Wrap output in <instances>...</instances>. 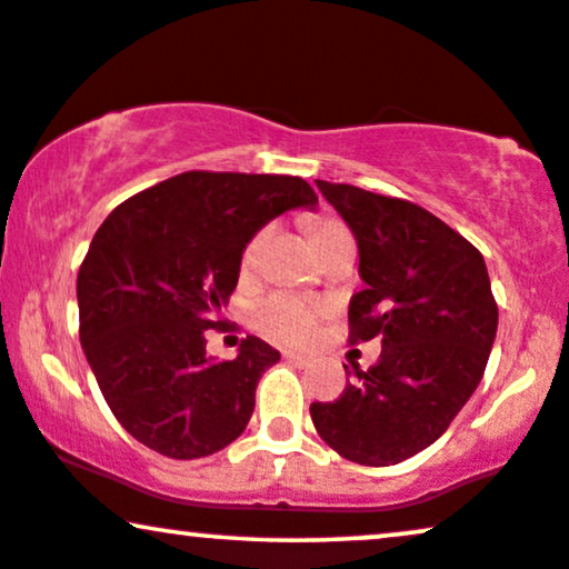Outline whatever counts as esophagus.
<instances>
[{"label":"esophagus","mask_w":569,"mask_h":569,"mask_svg":"<svg viewBox=\"0 0 569 569\" xmlns=\"http://www.w3.org/2000/svg\"><path fill=\"white\" fill-rule=\"evenodd\" d=\"M283 359L291 361V363H297V367H307V363H309V356L293 353V351H283Z\"/></svg>","instance_id":"34e87169"}]
</instances>
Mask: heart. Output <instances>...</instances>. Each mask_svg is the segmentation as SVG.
<instances>
[{"mask_svg":"<svg viewBox=\"0 0 569 569\" xmlns=\"http://www.w3.org/2000/svg\"><path fill=\"white\" fill-rule=\"evenodd\" d=\"M338 229H343V223H340L338 218L322 216L312 221V237L317 244ZM268 237L270 226H262L260 231H254L252 237L247 239L244 249H241V270L257 268L262 249L268 244ZM322 315L325 305H320V301L293 297V293H270L268 299H262L260 305L252 309V320L257 328L268 332L272 338L283 340V343H307V340L315 336L317 322H320Z\"/></svg>","mask_w":569,"mask_h":569,"instance_id":"obj_1","label":"heart"}]
</instances>
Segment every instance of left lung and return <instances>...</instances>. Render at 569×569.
Returning <instances> with one entry per match:
<instances>
[{
  "mask_svg": "<svg viewBox=\"0 0 569 569\" xmlns=\"http://www.w3.org/2000/svg\"><path fill=\"white\" fill-rule=\"evenodd\" d=\"M317 187L351 226L367 283L348 305V343L380 338L382 353L309 413L338 456L396 466L442 437L479 388L499 317L487 262L416 202L322 179Z\"/></svg>",
  "mask_w": 569,
  "mask_h": 569,
  "instance_id": "8db88e82",
  "label": "left lung"
}]
</instances>
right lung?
<instances>
[{
    "mask_svg": "<svg viewBox=\"0 0 569 569\" xmlns=\"http://www.w3.org/2000/svg\"><path fill=\"white\" fill-rule=\"evenodd\" d=\"M301 177L184 171L109 213L78 272L80 343L111 413L166 458L231 445L254 411L262 372L280 359L247 336L210 361L206 330L237 289L241 249L270 218L315 208Z\"/></svg>",
    "mask_w": 569,
    "mask_h": 569,
    "instance_id": "1",
    "label": "right lung"
}]
</instances>
